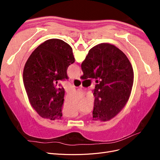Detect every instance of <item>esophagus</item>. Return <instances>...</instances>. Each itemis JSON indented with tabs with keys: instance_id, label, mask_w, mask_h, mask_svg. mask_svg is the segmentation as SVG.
<instances>
[{
	"instance_id": "1",
	"label": "esophagus",
	"mask_w": 160,
	"mask_h": 160,
	"mask_svg": "<svg viewBox=\"0 0 160 160\" xmlns=\"http://www.w3.org/2000/svg\"><path fill=\"white\" fill-rule=\"evenodd\" d=\"M75 79H78V80H81V78H80V77H79V76H77V77H75Z\"/></svg>"
}]
</instances>
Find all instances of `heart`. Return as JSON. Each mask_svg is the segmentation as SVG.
I'll list each match as a JSON object with an SVG mask.
<instances>
[{"instance_id":"1","label":"heart","mask_w":160,"mask_h":160,"mask_svg":"<svg viewBox=\"0 0 160 160\" xmlns=\"http://www.w3.org/2000/svg\"><path fill=\"white\" fill-rule=\"evenodd\" d=\"M77 113H74V114H70V115H69V116H75V115H77Z\"/></svg>"}]
</instances>
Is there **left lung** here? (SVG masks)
Listing matches in <instances>:
<instances>
[{
    "mask_svg": "<svg viewBox=\"0 0 160 160\" xmlns=\"http://www.w3.org/2000/svg\"><path fill=\"white\" fill-rule=\"evenodd\" d=\"M75 62L72 49L61 39L42 42L28 57L22 79L28 101L41 118L61 119L64 88H58V81L69 79L67 70Z\"/></svg>",
    "mask_w": 160,
    "mask_h": 160,
    "instance_id": "left-lung-1",
    "label": "left lung"
}]
</instances>
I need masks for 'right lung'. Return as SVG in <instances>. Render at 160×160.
<instances>
[{
  "label": "right lung",
  "instance_id": "add662e5",
  "mask_svg": "<svg viewBox=\"0 0 160 160\" xmlns=\"http://www.w3.org/2000/svg\"><path fill=\"white\" fill-rule=\"evenodd\" d=\"M81 69L82 79H98L93 90V119L108 122L123 109L129 98L134 78L132 64L118 47L101 43L89 50Z\"/></svg>",
  "mask_w": 160,
  "mask_h": 160
}]
</instances>
